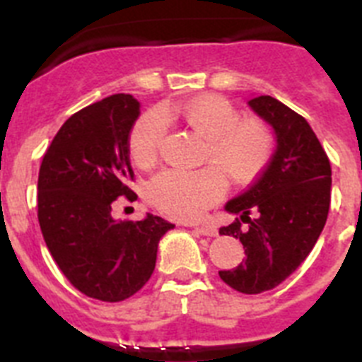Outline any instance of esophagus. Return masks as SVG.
Segmentation results:
<instances>
[{"instance_id": "34e87169", "label": "esophagus", "mask_w": 362, "mask_h": 362, "mask_svg": "<svg viewBox=\"0 0 362 362\" xmlns=\"http://www.w3.org/2000/svg\"><path fill=\"white\" fill-rule=\"evenodd\" d=\"M194 232L197 235H206V238H216L217 230L210 225H203V226H194Z\"/></svg>"}]
</instances>
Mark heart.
<instances>
[{
    "label": "heart",
    "instance_id": "b5f03b06",
    "mask_svg": "<svg viewBox=\"0 0 362 362\" xmlns=\"http://www.w3.org/2000/svg\"><path fill=\"white\" fill-rule=\"evenodd\" d=\"M163 114L146 112L130 130V158L141 168L152 166L159 156L166 130ZM175 116L206 139L203 161L216 166L209 165L199 170L166 168L150 181L148 196L165 216L192 221L223 197L226 190L223 172L238 185L254 181L270 161L274 139L267 124L257 119H241L238 108L221 95L190 99L175 110Z\"/></svg>",
    "mask_w": 362,
    "mask_h": 362
}]
</instances>
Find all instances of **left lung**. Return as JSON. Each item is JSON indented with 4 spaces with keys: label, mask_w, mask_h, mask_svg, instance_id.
Returning <instances> with one entry per match:
<instances>
[{
    "label": "left lung",
    "mask_w": 362,
    "mask_h": 362,
    "mask_svg": "<svg viewBox=\"0 0 362 362\" xmlns=\"http://www.w3.org/2000/svg\"><path fill=\"white\" fill-rule=\"evenodd\" d=\"M248 107L270 124L277 145L254 185L225 204L239 217L219 233L239 239L246 257L219 277L238 292L261 293L293 274L317 243L330 210L332 168L305 117L272 95H254Z\"/></svg>",
    "instance_id": "left-lung-1"
}]
</instances>
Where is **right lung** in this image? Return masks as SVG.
<instances>
[{"label":"right lung","mask_w":362,"mask_h":362,"mask_svg":"<svg viewBox=\"0 0 362 362\" xmlns=\"http://www.w3.org/2000/svg\"><path fill=\"white\" fill-rule=\"evenodd\" d=\"M139 101L114 94L63 123L45 152L37 179V219L59 270L92 299L117 303L152 276L159 239L172 223L146 214L116 221L112 203L132 201L129 136Z\"/></svg>","instance_id":"add662e5"}]
</instances>
